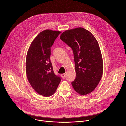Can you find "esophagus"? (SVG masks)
I'll use <instances>...</instances> for the list:
<instances>
[{
    "instance_id": "34e87169",
    "label": "esophagus",
    "mask_w": 126,
    "mask_h": 126,
    "mask_svg": "<svg viewBox=\"0 0 126 126\" xmlns=\"http://www.w3.org/2000/svg\"><path fill=\"white\" fill-rule=\"evenodd\" d=\"M65 75H66L65 73H64V74H62L61 76V77H62V78L63 79H64V78H65Z\"/></svg>"
}]
</instances>
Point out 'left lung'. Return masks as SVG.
<instances>
[{
    "instance_id": "1",
    "label": "left lung",
    "mask_w": 126,
    "mask_h": 126,
    "mask_svg": "<svg viewBox=\"0 0 126 126\" xmlns=\"http://www.w3.org/2000/svg\"><path fill=\"white\" fill-rule=\"evenodd\" d=\"M60 38L73 52L76 78L71 83L81 95L92 92L100 82L103 72V62L99 43L93 35L82 27L67 30Z\"/></svg>"
}]
</instances>
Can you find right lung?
<instances>
[{"label": "right lung", "instance_id": "obj_1", "mask_svg": "<svg viewBox=\"0 0 126 126\" xmlns=\"http://www.w3.org/2000/svg\"><path fill=\"white\" fill-rule=\"evenodd\" d=\"M61 32L46 29L41 32L30 44L26 58L27 79L39 94L49 97L61 81L53 71L50 60L51 47Z\"/></svg>", "mask_w": 126, "mask_h": 126}]
</instances>
